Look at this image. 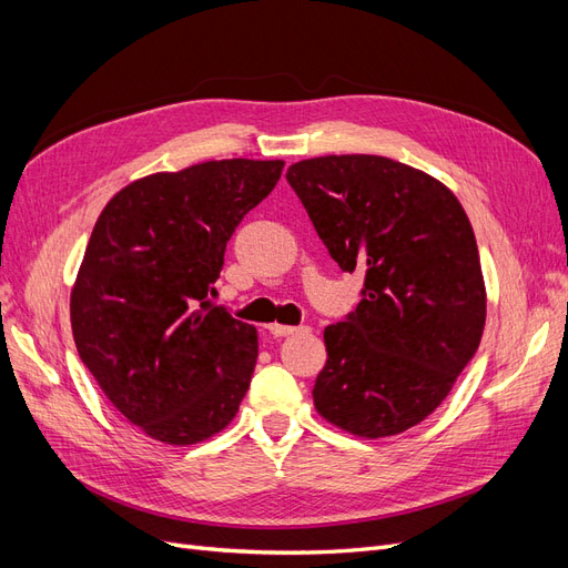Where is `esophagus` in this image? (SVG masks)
<instances>
[{"mask_svg":"<svg viewBox=\"0 0 568 568\" xmlns=\"http://www.w3.org/2000/svg\"><path fill=\"white\" fill-rule=\"evenodd\" d=\"M270 329V334H274V336H291V334H296V332H301V326H288V324H270L267 326Z\"/></svg>","mask_w":568,"mask_h":568,"instance_id":"1","label":"esophagus"}]
</instances>
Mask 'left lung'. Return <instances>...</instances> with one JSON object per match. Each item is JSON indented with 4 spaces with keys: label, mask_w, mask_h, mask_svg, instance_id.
Returning <instances> with one entry per match:
<instances>
[{
    "label": "left lung",
    "mask_w": 568,
    "mask_h": 568,
    "mask_svg": "<svg viewBox=\"0 0 568 568\" xmlns=\"http://www.w3.org/2000/svg\"><path fill=\"white\" fill-rule=\"evenodd\" d=\"M288 184L343 272H365L363 301L324 329L315 409L357 438H388L448 398L486 326V282L471 222L424 170L369 153L305 159Z\"/></svg>",
    "instance_id": "left-lung-1"
}]
</instances>
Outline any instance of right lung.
I'll return each mask as SVG.
<instances>
[{
  "instance_id": "add662e5",
  "label": "right lung",
  "mask_w": 568,
  "mask_h": 568,
  "mask_svg": "<svg viewBox=\"0 0 568 568\" xmlns=\"http://www.w3.org/2000/svg\"><path fill=\"white\" fill-rule=\"evenodd\" d=\"M284 161L227 159L130 182L101 211L71 291L80 359L149 438L194 445L239 412L257 332L209 303L225 246Z\"/></svg>"
}]
</instances>
